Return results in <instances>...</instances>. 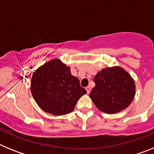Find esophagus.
<instances>
[{
	"label": "esophagus",
	"instance_id": "1",
	"mask_svg": "<svg viewBox=\"0 0 154 154\" xmlns=\"http://www.w3.org/2000/svg\"><path fill=\"white\" fill-rule=\"evenodd\" d=\"M85 89H86L87 94H89V93H90V92H91V89H90V87H89V86L86 87V88H85Z\"/></svg>",
	"mask_w": 154,
	"mask_h": 154
}]
</instances>
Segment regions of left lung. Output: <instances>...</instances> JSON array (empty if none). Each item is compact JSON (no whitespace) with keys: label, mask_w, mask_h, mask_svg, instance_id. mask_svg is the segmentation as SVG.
<instances>
[{"label":"left lung","mask_w":154,"mask_h":154,"mask_svg":"<svg viewBox=\"0 0 154 154\" xmlns=\"http://www.w3.org/2000/svg\"><path fill=\"white\" fill-rule=\"evenodd\" d=\"M96 86L89 97L98 109L107 114L119 112L127 108L136 94L134 79L120 66L102 69L94 77Z\"/></svg>","instance_id":"obj_1"}]
</instances>
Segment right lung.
<instances>
[{
  "instance_id": "right-lung-1",
  "label": "right lung",
  "mask_w": 154,
  "mask_h": 154,
  "mask_svg": "<svg viewBox=\"0 0 154 154\" xmlns=\"http://www.w3.org/2000/svg\"><path fill=\"white\" fill-rule=\"evenodd\" d=\"M31 92L43 111L55 116L68 114L86 93L79 80L71 74L70 67L54 58L35 70L31 76Z\"/></svg>"
}]
</instances>
